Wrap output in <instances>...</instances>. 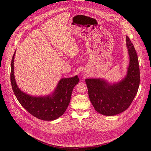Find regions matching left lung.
<instances>
[{"mask_svg":"<svg viewBox=\"0 0 151 151\" xmlns=\"http://www.w3.org/2000/svg\"><path fill=\"white\" fill-rule=\"evenodd\" d=\"M126 42L130 62L124 78L113 84L103 79L85 80L91 103L95 110L103 115L113 116L125 111L137 93L140 84L138 57L128 36Z\"/></svg>","mask_w":151,"mask_h":151,"instance_id":"obj_1","label":"left lung"}]
</instances>
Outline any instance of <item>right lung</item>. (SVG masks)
Returning a JSON list of instances; mask_svg holds the SVG:
<instances>
[{
  "instance_id": "1",
  "label": "right lung",
  "mask_w": 151,
  "mask_h": 151,
  "mask_svg": "<svg viewBox=\"0 0 151 151\" xmlns=\"http://www.w3.org/2000/svg\"><path fill=\"white\" fill-rule=\"evenodd\" d=\"M15 53L11 61V82L18 101L30 114L38 119L46 121L57 119L65 113L69 104L72 90L79 82L78 76L61 79L52 94L38 97L30 96L22 91L16 83L14 72Z\"/></svg>"
}]
</instances>
